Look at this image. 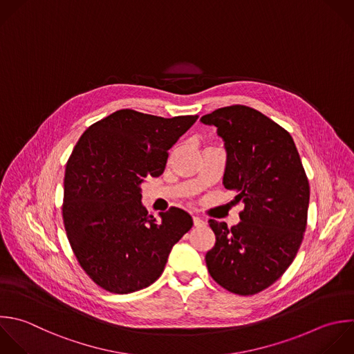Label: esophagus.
<instances>
[{"label": "esophagus", "instance_id": "1", "mask_svg": "<svg viewBox=\"0 0 354 354\" xmlns=\"http://www.w3.org/2000/svg\"><path fill=\"white\" fill-rule=\"evenodd\" d=\"M192 220H194V225H195V227H203V225H206V221L202 220V218L198 217V216H194Z\"/></svg>", "mask_w": 354, "mask_h": 354}]
</instances>
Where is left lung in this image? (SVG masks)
<instances>
[{"label":"left lung","mask_w":354,"mask_h":354,"mask_svg":"<svg viewBox=\"0 0 354 354\" xmlns=\"http://www.w3.org/2000/svg\"><path fill=\"white\" fill-rule=\"evenodd\" d=\"M201 122L217 127L227 151L223 184L245 205L231 228L209 220L216 243L206 253V266L224 289L254 295L286 271L300 248L308 180L290 134L259 111L232 105Z\"/></svg>","instance_id":"left-lung-1"}]
</instances>
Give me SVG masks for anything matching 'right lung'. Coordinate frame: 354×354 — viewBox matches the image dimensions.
I'll return each instance as SVG.
<instances>
[{
    "instance_id": "add662e5",
    "label": "right lung",
    "mask_w": 354,
    "mask_h": 354,
    "mask_svg": "<svg viewBox=\"0 0 354 354\" xmlns=\"http://www.w3.org/2000/svg\"><path fill=\"white\" fill-rule=\"evenodd\" d=\"M196 119L122 109L77 141L66 163L62 217L77 261L101 288L131 293L149 286L191 230L192 217L183 209L148 214L141 184L165 171L169 149Z\"/></svg>"
}]
</instances>
